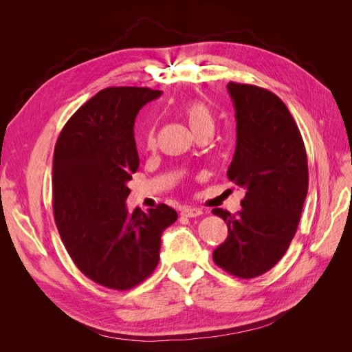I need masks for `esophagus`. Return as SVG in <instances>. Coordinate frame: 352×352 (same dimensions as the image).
Returning a JSON list of instances; mask_svg holds the SVG:
<instances>
[{
  "mask_svg": "<svg viewBox=\"0 0 352 352\" xmlns=\"http://www.w3.org/2000/svg\"><path fill=\"white\" fill-rule=\"evenodd\" d=\"M180 214L185 216V217H197V216L202 214V210L195 208V207H185Z\"/></svg>",
  "mask_w": 352,
  "mask_h": 352,
  "instance_id": "obj_1",
  "label": "esophagus"
}]
</instances>
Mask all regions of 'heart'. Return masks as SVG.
<instances>
[{"mask_svg":"<svg viewBox=\"0 0 352 352\" xmlns=\"http://www.w3.org/2000/svg\"><path fill=\"white\" fill-rule=\"evenodd\" d=\"M182 114L186 119L190 131L195 135L201 132H211L214 131V117H212L208 105L202 101H189L184 104ZM144 145L146 150H153L155 146V127L148 126L144 132Z\"/></svg>","mask_w":352,"mask_h":352,"instance_id":"obj_1","label":"heart"}]
</instances>
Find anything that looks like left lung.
<instances>
[{"instance_id":"left-lung-1","label":"left lung","mask_w":352,"mask_h":352,"mask_svg":"<svg viewBox=\"0 0 352 352\" xmlns=\"http://www.w3.org/2000/svg\"><path fill=\"white\" fill-rule=\"evenodd\" d=\"M228 91L236 111V150L228 177L247 194L236 216L212 210L228 225V238L212 260L236 278L252 279L278 264L295 236L308 190L307 153L278 95L235 82Z\"/></svg>"}]
</instances>
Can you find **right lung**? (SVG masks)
Returning <instances> with one entry per match:
<instances>
[{
  "mask_svg": "<svg viewBox=\"0 0 352 352\" xmlns=\"http://www.w3.org/2000/svg\"><path fill=\"white\" fill-rule=\"evenodd\" d=\"M162 95L138 87H111L85 102L63 127L52 164V210L76 267L110 289L144 282L160 260V242L177 212L158 204L129 212L127 182L140 167L136 114Z\"/></svg>",
  "mask_w": 352,
  "mask_h": 352,
  "instance_id": "1",
  "label": "right lung"
}]
</instances>
